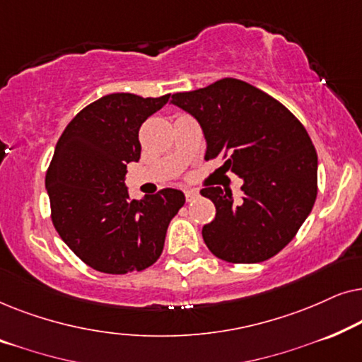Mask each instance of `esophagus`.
Returning <instances> with one entry per match:
<instances>
[{
  "label": "esophagus",
  "mask_w": 362,
  "mask_h": 362,
  "mask_svg": "<svg viewBox=\"0 0 362 362\" xmlns=\"http://www.w3.org/2000/svg\"><path fill=\"white\" fill-rule=\"evenodd\" d=\"M185 196H186V201L187 202H192L194 199H197V197H199V192L194 191V189H186L185 191Z\"/></svg>",
  "instance_id": "obj_1"
}]
</instances>
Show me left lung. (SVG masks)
I'll return each instance as SVG.
<instances>
[{
  "label": "left lung",
  "instance_id": "8db88e82",
  "mask_svg": "<svg viewBox=\"0 0 362 362\" xmlns=\"http://www.w3.org/2000/svg\"><path fill=\"white\" fill-rule=\"evenodd\" d=\"M173 105L199 122L206 160L222 156V168L244 180L242 199L207 186L216 217L202 239L221 260L257 264L279 254L313 209L318 156L298 118L279 100L239 78L175 93Z\"/></svg>",
  "mask_w": 362,
  "mask_h": 362
}]
</instances>
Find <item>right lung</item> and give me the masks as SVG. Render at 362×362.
Returning a JSON list of instances; mask_svg holds the SVG:
<instances>
[{"instance_id":"obj_1","label":"right lung","mask_w":362,"mask_h":362,"mask_svg":"<svg viewBox=\"0 0 362 362\" xmlns=\"http://www.w3.org/2000/svg\"><path fill=\"white\" fill-rule=\"evenodd\" d=\"M170 100L110 93L72 118L46 175L52 224L69 249L92 269L123 275L160 259L168 226L185 206L180 189L132 199L127 165L138 161L141 123Z\"/></svg>"}]
</instances>
